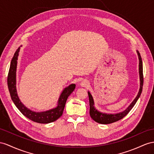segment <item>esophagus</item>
Segmentation results:
<instances>
[{
    "mask_svg": "<svg viewBox=\"0 0 154 154\" xmlns=\"http://www.w3.org/2000/svg\"><path fill=\"white\" fill-rule=\"evenodd\" d=\"M89 85V82L87 80H82L81 82V85L83 87H86Z\"/></svg>",
    "mask_w": 154,
    "mask_h": 154,
    "instance_id": "34e87169",
    "label": "esophagus"
}]
</instances>
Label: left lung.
Listing matches in <instances>:
<instances>
[{"instance_id":"left-lung-1","label":"left lung","mask_w":154,"mask_h":154,"mask_svg":"<svg viewBox=\"0 0 154 154\" xmlns=\"http://www.w3.org/2000/svg\"><path fill=\"white\" fill-rule=\"evenodd\" d=\"M137 54L139 55V74H140V90L139 92L138 93V95L135 97V99L133 100V101L131 103L128 109L125 110L124 112L115 114V115H108V114H103L101 113L97 110L94 107V100L91 94L88 92V97H89V103H90V115L91 116L92 119L101 124H109L116 122L118 120L122 119L124 116L128 115L129 112L131 111V109L133 107V106L135 105L136 102L139 99L140 94L142 93V90H143V82H144V78H143V61H142V58L139 51H137Z\"/></svg>"}]
</instances>
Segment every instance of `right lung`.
I'll list each match as a JSON object with an SVG mask.
<instances>
[{"label":"right lung","mask_w":154,"mask_h":154,"mask_svg":"<svg viewBox=\"0 0 154 154\" xmlns=\"http://www.w3.org/2000/svg\"><path fill=\"white\" fill-rule=\"evenodd\" d=\"M19 49H20V47H19V48L15 51L14 55L12 60L11 61L8 75V86L11 100L23 115L28 118L30 120L39 124H48L56 121L62 115L66 100L75 88V85H71L68 88L64 89V91L61 94L60 98H59L58 105L57 108L42 112L31 111L30 110L25 107L24 105H23L19 100L17 94L16 86H15L16 85L15 84L16 83V78L15 77H16L17 60Z\"/></svg>","instance_id":"1"}]
</instances>
